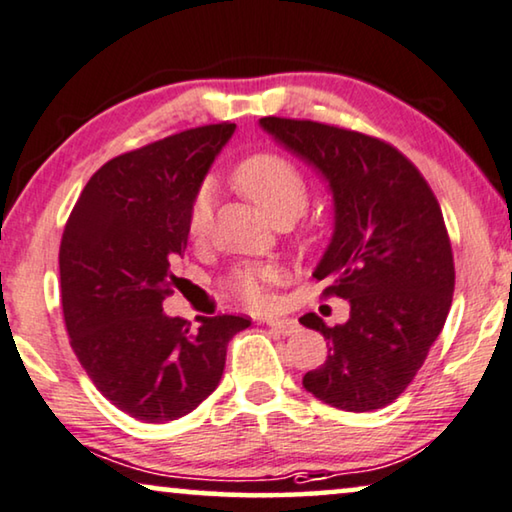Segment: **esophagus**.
<instances>
[{
    "label": "esophagus",
    "mask_w": 512,
    "mask_h": 512,
    "mask_svg": "<svg viewBox=\"0 0 512 512\" xmlns=\"http://www.w3.org/2000/svg\"><path fill=\"white\" fill-rule=\"evenodd\" d=\"M266 326L276 335H294L299 331V324L294 319H266Z\"/></svg>",
    "instance_id": "1"
}]
</instances>
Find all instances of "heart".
I'll use <instances>...</instances> for the list:
<instances>
[{
    "mask_svg": "<svg viewBox=\"0 0 512 512\" xmlns=\"http://www.w3.org/2000/svg\"><path fill=\"white\" fill-rule=\"evenodd\" d=\"M234 183L243 195H248L273 223L280 218H296L308 207L310 188L303 172L292 160L276 151H257L243 158L234 170ZM213 216L211 190L202 186L193 195L188 207L186 230L190 239H204ZM280 282V271L273 266H239L227 276V287L243 303L264 308L271 299V287Z\"/></svg>",
    "mask_w": 512,
    "mask_h": 512,
    "instance_id": "heart-1",
    "label": "heart"
}]
</instances>
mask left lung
Wrapping results in <instances>:
<instances>
[{"mask_svg":"<svg viewBox=\"0 0 512 512\" xmlns=\"http://www.w3.org/2000/svg\"><path fill=\"white\" fill-rule=\"evenodd\" d=\"M276 140L329 179L335 232L317 271L322 296L347 299V324L315 312L299 322L324 335L329 356L305 372L315 398L375 411L400 398L425 363L453 303L455 264L444 213L411 160L379 137L310 119L264 117Z\"/></svg>","mask_w":512,"mask_h":512,"instance_id":"1","label":"left lung"}]
</instances>
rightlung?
<instances>
[{"mask_svg":"<svg viewBox=\"0 0 512 512\" xmlns=\"http://www.w3.org/2000/svg\"><path fill=\"white\" fill-rule=\"evenodd\" d=\"M234 124L197 126L126 151L87 181L59 246L61 308L94 386L144 423L177 421L216 391L246 315L167 317L186 218Z\"/></svg>","mask_w":512,"mask_h":512,"instance_id":"obj_1","label":"right lung"}]
</instances>
